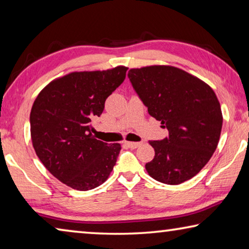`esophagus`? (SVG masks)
Instances as JSON below:
<instances>
[{
  "label": "esophagus",
  "mask_w": 249,
  "mask_h": 249,
  "mask_svg": "<svg viewBox=\"0 0 249 249\" xmlns=\"http://www.w3.org/2000/svg\"><path fill=\"white\" fill-rule=\"evenodd\" d=\"M125 145L129 147V148L135 149L137 148V147H140L142 145V142H125Z\"/></svg>",
  "instance_id": "1"
}]
</instances>
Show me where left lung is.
<instances>
[{"instance_id":"1","label":"left lung","mask_w":249,"mask_h":249,"mask_svg":"<svg viewBox=\"0 0 249 249\" xmlns=\"http://www.w3.org/2000/svg\"><path fill=\"white\" fill-rule=\"evenodd\" d=\"M133 88L149 115L161 122L168 136L150 141L155 157L146 163L159 182L180 184L199 174L220 141L221 105L209 84L172 66H148L128 71Z\"/></svg>"}]
</instances>
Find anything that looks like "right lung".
Instances as JSON below:
<instances>
[{
	"label": "right lung",
	"mask_w": 249,
	"mask_h": 249,
	"mask_svg": "<svg viewBox=\"0 0 249 249\" xmlns=\"http://www.w3.org/2000/svg\"><path fill=\"white\" fill-rule=\"evenodd\" d=\"M127 67L74 71L49 82L31 111V137L40 161L50 174L79 191L92 190L107 180L121 145L92 135L91 121L124 81Z\"/></svg>",
	"instance_id": "add662e5"
}]
</instances>
